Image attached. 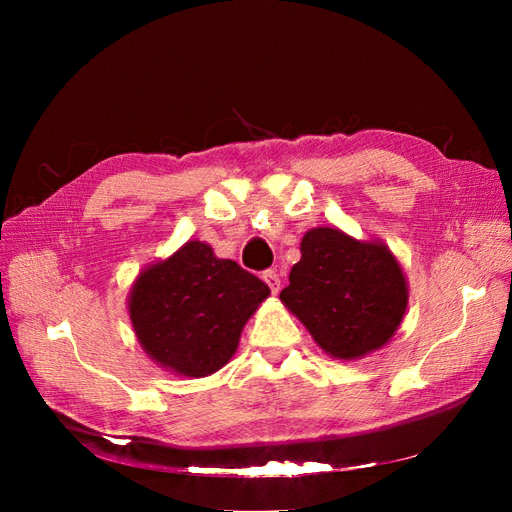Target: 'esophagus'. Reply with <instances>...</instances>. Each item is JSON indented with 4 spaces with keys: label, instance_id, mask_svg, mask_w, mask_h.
<instances>
[{
    "label": "esophagus",
    "instance_id": "esophagus-1",
    "mask_svg": "<svg viewBox=\"0 0 512 512\" xmlns=\"http://www.w3.org/2000/svg\"><path fill=\"white\" fill-rule=\"evenodd\" d=\"M262 280H265V284L271 288L273 294H277V290H280V275H277L275 271H267L265 275H262Z\"/></svg>",
    "mask_w": 512,
    "mask_h": 512
}]
</instances>
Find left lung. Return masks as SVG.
<instances>
[{"instance_id": "8db88e82", "label": "left lung", "mask_w": 512, "mask_h": 512, "mask_svg": "<svg viewBox=\"0 0 512 512\" xmlns=\"http://www.w3.org/2000/svg\"><path fill=\"white\" fill-rule=\"evenodd\" d=\"M288 280L282 303L337 361L380 350L406 316L404 269L389 245L376 239H354L331 226L307 230Z\"/></svg>"}]
</instances>
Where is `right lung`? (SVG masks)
<instances>
[{"mask_svg": "<svg viewBox=\"0 0 512 512\" xmlns=\"http://www.w3.org/2000/svg\"><path fill=\"white\" fill-rule=\"evenodd\" d=\"M269 294L235 260L188 241L136 275L128 312L149 359L177 376L205 378L232 359L245 322Z\"/></svg>", "mask_w": 512, "mask_h": 512, "instance_id": "1", "label": "right lung"}]
</instances>
